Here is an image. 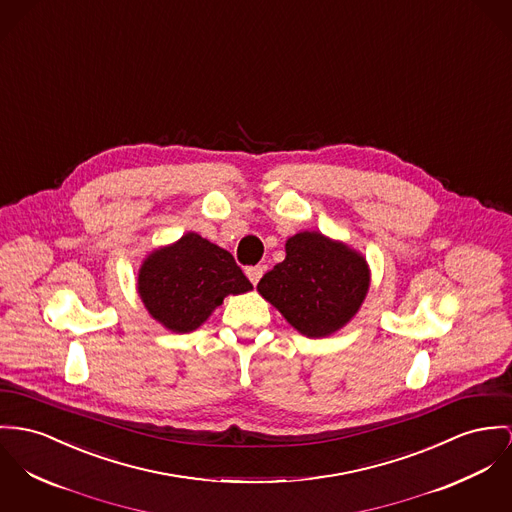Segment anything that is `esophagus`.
Returning a JSON list of instances; mask_svg holds the SVG:
<instances>
[{"instance_id": "1", "label": "esophagus", "mask_w": 512, "mask_h": 512, "mask_svg": "<svg viewBox=\"0 0 512 512\" xmlns=\"http://www.w3.org/2000/svg\"><path fill=\"white\" fill-rule=\"evenodd\" d=\"M263 267H247L245 269V275L249 276V280L253 282V284H257L259 280H261V276H263Z\"/></svg>"}]
</instances>
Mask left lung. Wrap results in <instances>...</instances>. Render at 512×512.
Instances as JSON below:
<instances>
[{
  "instance_id": "obj_1",
  "label": "left lung",
  "mask_w": 512,
  "mask_h": 512,
  "mask_svg": "<svg viewBox=\"0 0 512 512\" xmlns=\"http://www.w3.org/2000/svg\"><path fill=\"white\" fill-rule=\"evenodd\" d=\"M366 261L343 243L317 232L286 241V259L257 290L302 335L325 337L353 317L368 292Z\"/></svg>"
}]
</instances>
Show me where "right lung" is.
Returning <instances> with one entry per match:
<instances>
[{
	"label": "right lung",
	"instance_id": "obj_1",
	"mask_svg": "<svg viewBox=\"0 0 512 512\" xmlns=\"http://www.w3.org/2000/svg\"><path fill=\"white\" fill-rule=\"evenodd\" d=\"M251 288L236 259L197 234L152 253L138 275L148 312L175 333L197 329L228 294Z\"/></svg>",
	"mask_w": 512,
	"mask_h": 512
}]
</instances>
